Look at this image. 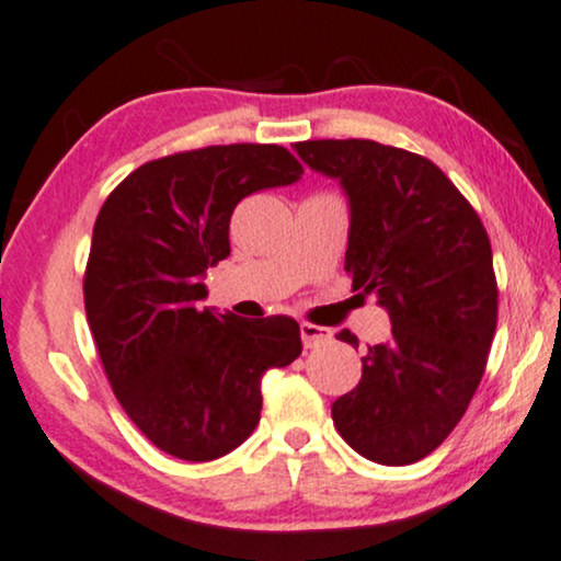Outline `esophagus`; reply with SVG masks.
<instances>
[{
    "instance_id": "esophagus-1",
    "label": "esophagus",
    "mask_w": 561,
    "mask_h": 561,
    "mask_svg": "<svg viewBox=\"0 0 561 561\" xmlns=\"http://www.w3.org/2000/svg\"><path fill=\"white\" fill-rule=\"evenodd\" d=\"M300 336H302V345L306 350L310 347H319V345H327V342H332V332H329L327 327H316V323H300Z\"/></svg>"
}]
</instances>
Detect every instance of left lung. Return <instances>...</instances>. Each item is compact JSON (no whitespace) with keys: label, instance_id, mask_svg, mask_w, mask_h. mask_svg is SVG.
I'll list each match as a JSON object with an SVG mask.
<instances>
[{"label":"left lung","instance_id":"left-lung-1","mask_svg":"<svg viewBox=\"0 0 561 561\" xmlns=\"http://www.w3.org/2000/svg\"><path fill=\"white\" fill-rule=\"evenodd\" d=\"M310 170L350 198L345 272L389 310L391 336L368 345L357 387L332 404L357 455L410 465L455 431L496 332L491 240L470 201L434 161L366 138L302 140ZM336 340L357 347L347 332Z\"/></svg>","mask_w":561,"mask_h":561}]
</instances>
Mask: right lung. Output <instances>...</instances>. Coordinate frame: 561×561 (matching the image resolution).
Returning <instances> with one entry per match:
<instances>
[{
  "instance_id": "add662e5",
  "label": "right lung",
  "mask_w": 561,
  "mask_h": 561,
  "mask_svg": "<svg viewBox=\"0 0 561 561\" xmlns=\"http://www.w3.org/2000/svg\"><path fill=\"white\" fill-rule=\"evenodd\" d=\"M276 144H229L146 161L104 201L83 276L88 327L114 397L148 442L187 462L240 447L261 417V376L300 355L287 316L245 321L201 306L229 255L245 195L293 185Z\"/></svg>"
}]
</instances>
